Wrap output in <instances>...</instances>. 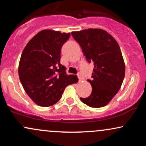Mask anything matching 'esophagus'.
I'll return each mask as SVG.
<instances>
[{
  "label": "esophagus",
  "instance_id": "obj_1",
  "mask_svg": "<svg viewBox=\"0 0 146 146\" xmlns=\"http://www.w3.org/2000/svg\"><path fill=\"white\" fill-rule=\"evenodd\" d=\"M78 78L79 80H80V81H82V80H84L83 76H82V74L80 73H78Z\"/></svg>",
  "mask_w": 146,
  "mask_h": 146
}]
</instances>
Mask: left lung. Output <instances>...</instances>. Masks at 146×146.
Here are the masks:
<instances>
[{"label":"left lung","instance_id":"left-lung-1","mask_svg":"<svg viewBox=\"0 0 146 146\" xmlns=\"http://www.w3.org/2000/svg\"><path fill=\"white\" fill-rule=\"evenodd\" d=\"M71 35L81 46L88 62L94 64L93 79L88 80L92 93L80 100L92 108L105 106L119 90L125 76L119 46L111 35L100 29L73 31Z\"/></svg>","mask_w":146,"mask_h":146}]
</instances>
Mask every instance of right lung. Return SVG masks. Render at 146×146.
I'll return each mask as SVG.
<instances>
[{
	"mask_svg": "<svg viewBox=\"0 0 146 146\" xmlns=\"http://www.w3.org/2000/svg\"><path fill=\"white\" fill-rule=\"evenodd\" d=\"M69 37V33L42 30L23 50L18 66L19 78L27 94L38 106L55 104L64 88L78 82L76 75H68L60 64L62 46Z\"/></svg>",
	"mask_w": 146,
	"mask_h": 146,
	"instance_id": "add662e5",
	"label": "right lung"
}]
</instances>
